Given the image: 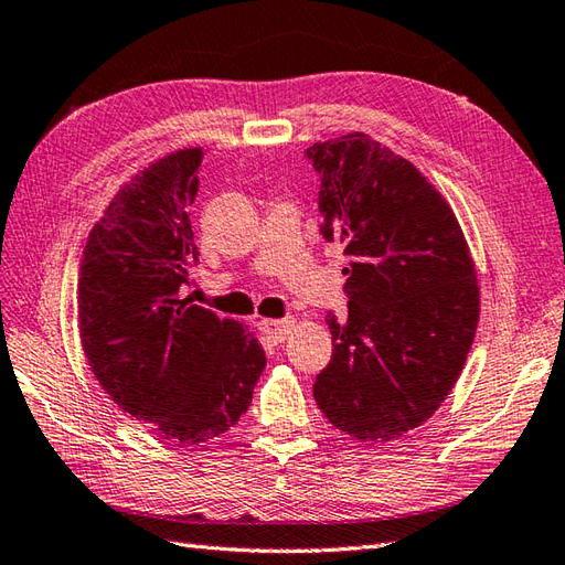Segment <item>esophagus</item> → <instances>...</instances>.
Wrapping results in <instances>:
<instances>
[{
  "label": "esophagus",
  "mask_w": 565,
  "mask_h": 565,
  "mask_svg": "<svg viewBox=\"0 0 565 565\" xmlns=\"http://www.w3.org/2000/svg\"><path fill=\"white\" fill-rule=\"evenodd\" d=\"M291 324H294V320H288V318H284V320H262L259 322V332L265 334L269 342L279 344V342H284V339H286L288 330H291Z\"/></svg>",
  "instance_id": "34e87169"
}]
</instances>
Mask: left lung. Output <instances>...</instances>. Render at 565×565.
I'll use <instances>...</instances> for the list:
<instances>
[{
    "mask_svg": "<svg viewBox=\"0 0 565 565\" xmlns=\"http://www.w3.org/2000/svg\"><path fill=\"white\" fill-rule=\"evenodd\" d=\"M320 233L344 250L347 320L327 312L332 361L312 395L359 440L422 426L475 342L479 286L460 223L418 170L369 135L312 143Z\"/></svg>",
    "mask_w": 565,
    "mask_h": 565,
    "instance_id": "1",
    "label": "left lung"
}]
</instances>
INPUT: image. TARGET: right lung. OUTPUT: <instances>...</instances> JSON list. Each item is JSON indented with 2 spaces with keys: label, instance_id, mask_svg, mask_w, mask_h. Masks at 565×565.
Returning <instances> with one entry per match:
<instances>
[{
  "label": "right lung",
  "instance_id": "1",
  "mask_svg": "<svg viewBox=\"0 0 565 565\" xmlns=\"http://www.w3.org/2000/svg\"><path fill=\"white\" fill-rule=\"evenodd\" d=\"M202 149L141 170L88 235L78 269V334L100 387L151 430L196 445L238 424L265 371L243 324L182 298L194 284L190 206Z\"/></svg>",
  "mask_w": 565,
  "mask_h": 565
}]
</instances>
